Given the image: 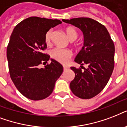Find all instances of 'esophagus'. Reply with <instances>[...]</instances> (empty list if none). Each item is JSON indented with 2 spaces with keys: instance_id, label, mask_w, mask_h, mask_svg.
Wrapping results in <instances>:
<instances>
[{
  "instance_id": "34e87169",
  "label": "esophagus",
  "mask_w": 127,
  "mask_h": 127,
  "mask_svg": "<svg viewBox=\"0 0 127 127\" xmlns=\"http://www.w3.org/2000/svg\"><path fill=\"white\" fill-rule=\"evenodd\" d=\"M63 69L64 70H66L68 69V66H63Z\"/></svg>"
}]
</instances>
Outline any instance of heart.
Listing matches in <instances>:
<instances>
[{
  "label": "heart",
  "instance_id": "obj_1",
  "mask_svg": "<svg viewBox=\"0 0 127 127\" xmlns=\"http://www.w3.org/2000/svg\"><path fill=\"white\" fill-rule=\"evenodd\" d=\"M66 35L70 41L76 40L78 37V32L73 27H68L65 29ZM52 30L47 31L45 35V41L46 43H49L51 39ZM52 58L62 64H66L72 57V52L70 50L62 49L60 47H55L51 51Z\"/></svg>",
  "mask_w": 127,
  "mask_h": 127
}]
</instances>
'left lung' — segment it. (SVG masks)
<instances>
[{"instance_id": "obj_1", "label": "left lung", "mask_w": 127, "mask_h": 127, "mask_svg": "<svg viewBox=\"0 0 127 127\" xmlns=\"http://www.w3.org/2000/svg\"><path fill=\"white\" fill-rule=\"evenodd\" d=\"M79 28L84 35V46L74 61L88 64V68H70L75 74L70 83L72 92L81 99H90L106 86L114 68L115 45L103 25L89 18L63 20Z\"/></svg>"}]
</instances>
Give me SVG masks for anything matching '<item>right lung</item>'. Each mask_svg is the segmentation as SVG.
Listing matches in <instances>:
<instances>
[{
    "label": "right lung",
    "instance_id": "1",
    "mask_svg": "<svg viewBox=\"0 0 127 127\" xmlns=\"http://www.w3.org/2000/svg\"><path fill=\"white\" fill-rule=\"evenodd\" d=\"M61 23L57 19L30 17L19 23L11 34L6 51L10 75L18 90L30 99L49 96L63 73L62 64L52 59L44 68L39 66L50 59L42 53L47 48L45 33Z\"/></svg>",
    "mask_w": 127,
    "mask_h": 127
}]
</instances>
